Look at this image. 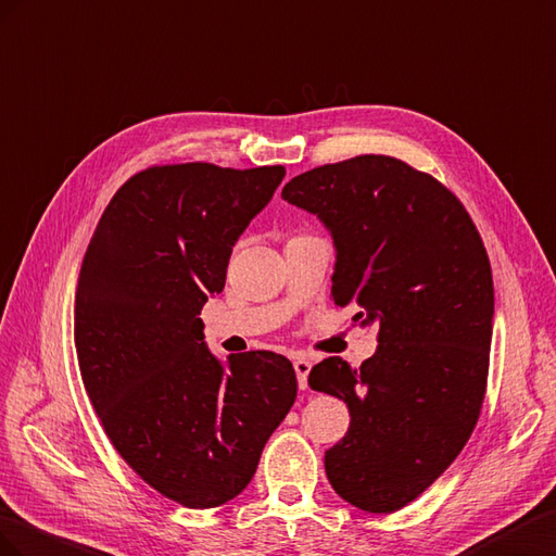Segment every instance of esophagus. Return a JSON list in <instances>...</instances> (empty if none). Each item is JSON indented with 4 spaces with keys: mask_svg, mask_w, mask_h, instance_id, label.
<instances>
[{
    "mask_svg": "<svg viewBox=\"0 0 556 556\" xmlns=\"http://www.w3.org/2000/svg\"><path fill=\"white\" fill-rule=\"evenodd\" d=\"M293 368H295V375H298V387L307 389V375L312 370V363L307 358H295Z\"/></svg>",
    "mask_w": 556,
    "mask_h": 556,
    "instance_id": "obj_1",
    "label": "esophagus"
}]
</instances>
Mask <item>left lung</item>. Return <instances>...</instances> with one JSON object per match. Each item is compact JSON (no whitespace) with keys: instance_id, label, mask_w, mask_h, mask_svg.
Listing matches in <instances>:
<instances>
[{"instance_id":"obj_1","label":"left lung","mask_w":556,"mask_h":556,"mask_svg":"<svg viewBox=\"0 0 556 556\" xmlns=\"http://www.w3.org/2000/svg\"><path fill=\"white\" fill-rule=\"evenodd\" d=\"M281 198L332 237V303L379 328L361 368L330 356L309 372V387L352 415L326 475L346 503L395 513L450 468L478 424L494 328L486 249L450 188L391 155L314 167Z\"/></svg>"}]
</instances>
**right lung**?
I'll use <instances>...</instances> for the list:
<instances>
[{"mask_svg": "<svg viewBox=\"0 0 556 556\" xmlns=\"http://www.w3.org/2000/svg\"><path fill=\"white\" fill-rule=\"evenodd\" d=\"M283 174L212 163L139 172L106 204L78 275L74 342L88 399L125 464L186 507L240 494L295 401L289 358L244 352L224 366L200 319Z\"/></svg>", "mask_w": 556, "mask_h": 556, "instance_id": "obj_1", "label": "right lung"}]
</instances>
